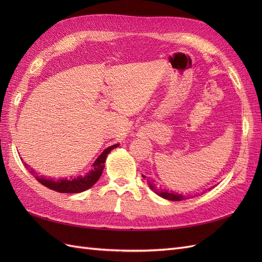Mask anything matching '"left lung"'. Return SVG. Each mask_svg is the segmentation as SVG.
Masks as SVG:
<instances>
[{
  "label": "left lung",
  "mask_w": 262,
  "mask_h": 262,
  "mask_svg": "<svg viewBox=\"0 0 262 262\" xmlns=\"http://www.w3.org/2000/svg\"><path fill=\"white\" fill-rule=\"evenodd\" d=\"M143 178H145V176H143ZM148 185H149V187H150V189H153V190H155V188L153 187V185L150 184V182H148ZM156 191V190H155ZM158 195H161L162 198H164V199H167V200H170V201H181V200H184L185 199V196H182L181 194H178V193H169L168 191H160V192H156Z\"/></svg>",
  "instance_id": "1"
}]
</instances>
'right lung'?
I'll return each mask as SVG.
<instances>
[{
  "label": "right lung",
  "instance_id": "obj_1",
  "mask_svg": "<svg viewBox=\"0 0 262 262\" xmlns=\"http://www.w3.org/2000/svg\"><path fill=\"white\" fill-rule=\"evenodd\" d=\"M117 146H118V144H115L113 146L106 148L104 152L99 155L96 162L94 163L93 169H91V171L87 173V175L78 176L74 179L63 178V179L54 180L51 178L48 179L45 177H39L38 173H36V171L33 168H30L29 165H27L26 163H25V167L29 170L31 175L36 177V179L47 188L54 190V191L61 192V193H78V192L85 191V190L90 189L93 185L96 184L97 180L101 176L102 170H104L105 161H106L107 155L110 153V150L116 148Z\"/></svg>",
  "mask_w": 262,
  "mask_h": 262
}]
</instances>
